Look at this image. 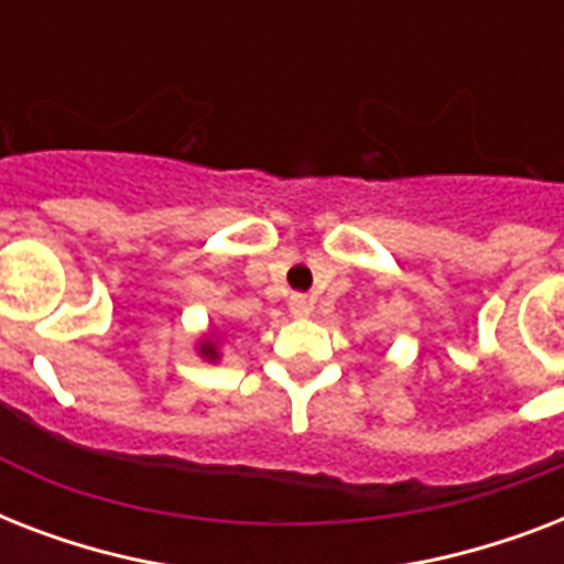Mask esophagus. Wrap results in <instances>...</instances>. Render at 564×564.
I'll return each instance as SVG.
<instances>
[{"instance_id":"34e87169","label":"esophagus","mask_w":564,"mask_h":564,"mask_svg":"<svg viewBox=\"0 0 564 564\" xmlns=\"http://www.w3.org/2000/svg\"><path fill=\"white\" fill-rule=\"evenodd\" d=\"M290 313L299 318H307L310 313H313V299H307V295L295 292V295L290 299Z\"/></svg>"}]
</instances>
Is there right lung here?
<instances>
[{
  "instance_id": "1",
  "label": "right lung",
  "mask_w": 564,
  "mask_h": 564,
  "mask_svg": "<svg viewBox=\"0 0 564 564\" xmlns=\"http://www.w3.org/2000/svg\"><path fill=\"white\" fill-rule=\"evenodd\" d=\"M202 354L207 357V360H216V357H219V354H216V345H213V343H204Z\"/></svg>"
}]
</instances>
